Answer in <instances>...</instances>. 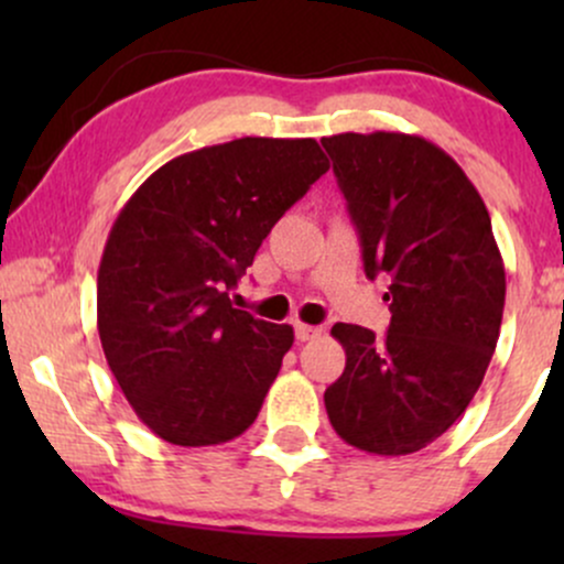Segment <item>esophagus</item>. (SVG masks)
<instances>
[{
    "mask_svg": "<svg viewBox=\"0 0 564 564\" xmlns=\"http://www.w3.org/2000/svg\"><path fill=\"white\" fill-rule=\"evenodd\" d=\"M296 339L300 341H310V339H318V336L323 334L321 326H310V323H296Z\"/></svg>",
    "mask_w": 564,
    "mask_h": 564,
    "instance_id": "obj_1",
    "label": "esophagus"
}]
</instances>
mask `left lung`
<instances>
[{
	"label": "left lung",
	"mask_w": 564,
	"mask_h": 564,
	"mask_svg": "<svg viewBox=\"0 0 564 564\" xmlns=\"http://www.w3.org/2000/svg\"><path fill=\"white\" fill-rule=\"evenodd\" d=\"M364 246L366 275H390V332L336 323L345 373L328 422L377 456L422 451L467 411L501 328L507 273L490 215L462 166L403 132L323 138Z\"/></svg>",
	"instance_id": "obj_1"
}]
</instances>
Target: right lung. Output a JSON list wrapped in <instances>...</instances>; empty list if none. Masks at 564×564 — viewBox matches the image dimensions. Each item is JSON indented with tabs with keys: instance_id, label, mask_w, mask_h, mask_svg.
Here are the masks:
<instances>
[{
	"instance_id": "right-lung-1",
	"label": "right lung",
	"mask_w": 564,
	"mask_h": 564,
	"mask_svg": "<svg viewBox=\"0 0 564 564\" xmlns=\"http://www.w3.org/2000/svg\"><path fill=\"white\" fill-rule=\"evenodd\" d=\"M326 172L313 138H241L166 161L119 212L97 270V332L153 435L200 448L254 424L294 328L236 310L230 289Z\"/></svg>"
}]
</instances>
